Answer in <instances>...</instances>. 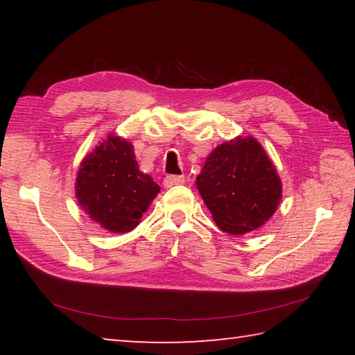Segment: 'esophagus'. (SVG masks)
Here are the masks:
<instances>
[{"label":"esophagus","mask_w":355,"mask_h":355,"mask_svg":"<svg viewBox=\"0 0 355 355\" xmlns=\"http://www.w3.org/2000/svg\"><path fill=\"white\" fill-rule=\"evenodd\" d=\"M184 183V177L183 175H167L164 178V188H172V186H177V184H183Z\"/></svg>","instance_id":"1"}]
</instances>
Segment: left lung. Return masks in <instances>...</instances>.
<instances>
[{
	"label": "left lung",
	"instance_id": "left-lung-1",
	"mask_svg": "<svg viewBox=\"0 0 355 355\" xmlns=\"http://www.w3.org/2000/svg\"><path fill=\"white\" fill-rule=\"evenodd\" d=\"M196 184L216 225L230 235L266 224L282 200L277 169L252 136H236L216 147Z\"/></svg>",
	"mask_w": 355,
	"mask_h": 355
}]
</instances>
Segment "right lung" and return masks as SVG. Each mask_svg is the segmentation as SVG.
<instances>
[{
    "instance_id": "1",
    "label": "right lung",
    "mask_w": 355,
    "mask_h": 355,
    "mask_svg": "<svg viewBox=\"0 0 355 355\" xmlns=\"http://www.w3.org/2000/svg\"><path fill=\"white\" fill-rule=\"evenodd\" d=\"M159 189L139 171L131 142L116 135L84 156L76 172L75 197L81 209L111 233H127L139 225Z\"/></svg>"
}]
</instances>
